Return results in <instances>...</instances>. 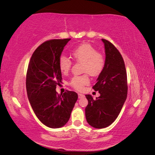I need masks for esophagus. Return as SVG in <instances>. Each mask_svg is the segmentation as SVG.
Instances as JSON below:
<instances>
[{"label":"esophagus","mask_w":155,"mask_h":155,"mask_svg":"<svg viewBox=\"0 0 155 155\" xmlns=\"http://www.w3.org/2000/svg\"><path fill=\"white\" fill-rule=\"evenodd\" d=\"M78 97H79V99H81V98L85 97V95L82 94H78Z\"/></svg>","instance_id":"1"}]
</instances>
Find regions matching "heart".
Returning <instances> with one entry per match:
<instances>
[{"instance_id":"1","label":"heart","mask_w":155,"mask_h":155,"mask_svg":"<svg viewBox=\"0 0 155 155\" xmlns=\"http://www.w3.org/2000/svg\"><path fill=\"white\" fill-rule=\"evenodd\" d=\"M70 55L77 61L83 63V71L92 76H97L104 68L105 60L104 55L98 52L97 49L89 43H83L74 48ZM72 67V62L65 56L59 59V67L63 74H66ZM89 82L87 74L74 76L70 81V85L75 89L81 91Z\"/></svg>"}]
</instances>
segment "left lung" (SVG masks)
Masks as SVG:
<instances>
[{"instance_id":"1","label":"left lung","mask_w":155,"mask_h":155,"mask_svg":"<svg viewBox=\"0 0 155 155\" xmlns=\"http://www.w3.org/2000/svg\"><path fill=\"white\" fill-rule=\"evenodd\" d=\"M101 40L105 46V64L92 87L100 96L94 100L91 95H85L88 102L85 108L87 121L97 129L105 128L114 122L122 109L128 90L122 56L110 42Z\"/></svg>"}]
</instances>
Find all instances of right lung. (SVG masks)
I'll return each mask as SVG.
<instances>
[{
    "mask_svg": "<svg viewBox=\"0 0 155 155\" xmlns=\"http://www.w3.org/2000/svg\"><path fill=\"white\" fill-rule=\"evenodd\" d=\"M70 39L44 42L33 53L27 70L28 97L38 119L50 128L66 124L78 100V94L67 91L58 94L56 86L61 83L59 59Z\"/></svg>",
    "mask_w": 155,
    "mask_h": 155,
    "instance_id": "obj_1",
    "label": "right lung"
}]
</instances>
